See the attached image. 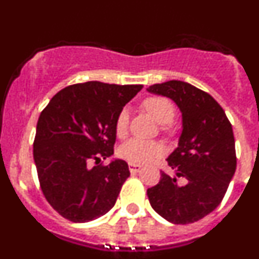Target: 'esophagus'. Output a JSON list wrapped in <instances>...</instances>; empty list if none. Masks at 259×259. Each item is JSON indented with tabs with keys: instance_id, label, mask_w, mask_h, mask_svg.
I'll return each mask as SVG.
<instances>
[{
	"instance_id": "34e87169",
	"label": "esophagus",
	"mask_w": 259,
	"mask_h": 259,
	"mask_svg": "<svg viewBox=\"0 0 259 259\" xmlns=\"http://www.w3.org/2000/svg\"><path fill=\"white\" fill-rule=\"evenodd\" d=\"M128 166H130V171H131V174H137L141 168H143L141 164H136V163H130Z\"/></svg>"
}]
</instances>
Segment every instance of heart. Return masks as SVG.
<instances>
[{
	"label": "heart",
	"mask_w": 259,
	"mask_h": 259,
	"mask_svg": "<svg viewBox=\"0 0 259 259\" xmlns=\"http://www.w3.org/2000/svg\"><path fill=\"white\" fill-rule=\"evenodd\" d=\"M143 107L157 120L162 128L166 130L167 123H170L175 116V106L172 101L161 96H153L144 100ZM130 113L127 109L119 111L115 120V134L118 137H124L128 132ZM163 153V146L157 141H146L140 139H131L119 146L118 155L130 163H146L159 157Z\"/></svg>",
	"instance_id": "obj_1"
}]
</instances>
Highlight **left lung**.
<instances>
[{
	"instance_id": "obj_1",
	"label": "left lung",
	"mask_w": 259,
	"mask_h": 259,
	"mask_svg": "<svg viewBox=\"0 0 259 259\" xmlns=\"http://www.w3.org/2000/svg\"><path fill=\"white\" fill-rule=\"evenodd\" d=\"M148 92L171 98L183 116L178 148L167 158L175 176L162 171L159 183L146 191L149 202L171 223H194L219 206L235 175L232 125L209 93L189 83L170 80L150 85Z\"/></svg>"
}]
</instances>
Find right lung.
I'll return each instance as SVG.
<instances>
[{
	"label": "right lung",
	"mask_w": 259,
	"mask_h": 259,
	"mask_svg": "<svg viewBox=\"0 0 259 259\" xmlns=\"http://www.w3.org/2000/svg\"><path fill=\"white\" fill-rule=\"evenodd\" d=\"M143 85L87 81L66 87L40 114L33 159L41 191L63 218L75 223L97 219L113 209L130 176L127 162L89 167L114 154L119 111Z\"/></svg>",
	"instance_id": "add662e5"
}]
</instances>
